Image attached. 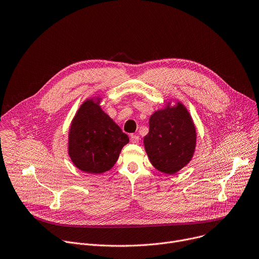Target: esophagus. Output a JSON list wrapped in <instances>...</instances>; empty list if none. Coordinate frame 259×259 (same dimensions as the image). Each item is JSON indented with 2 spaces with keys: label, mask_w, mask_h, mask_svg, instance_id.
<instances>
[{
  "label": "esophagus",
  "mask_w": 259,
  "mask_h": 259,
  "mask_svg": "<svg viewBox=\"0 0 259 259\" xmlns=\"http://www.w3.org/2000/svg\"><path fill=\"white\" fill-rule=\"evenodd\" d=\"M139 141H140V138L137 135H131V142L134 144H138Z\"/></svg>",
  "instance_id": "34e87169"
}]
</instances>
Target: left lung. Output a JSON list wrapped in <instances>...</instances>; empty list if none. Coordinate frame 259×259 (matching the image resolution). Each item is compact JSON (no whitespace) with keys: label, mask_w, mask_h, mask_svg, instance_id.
<instances>
[{"label":"left lung","mask_w":259,"mask_h":259,"mask_svg":"<svg viewBox=\"0 0 259 259\" xmlns=\"http://www.w3.org/2000/svg\"><path fill=\"white\" fill-rule=\"evenodd\" d=\"M196 127L188 109L177 102L155 111L149 118V132L144 147L152 166L174 174L187 166L196 148Z\"/></svg>","instance_id":"1"}]
</instances>
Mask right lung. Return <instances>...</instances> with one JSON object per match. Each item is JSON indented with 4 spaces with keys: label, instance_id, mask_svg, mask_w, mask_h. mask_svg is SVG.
<instances>
[{
    "label": "right lung",
    "instance_id": "add662e5",
    "mask_svg": "<svg viewBox=\"0 0 259 259\" xmlns=\"http://www.w3.org/2000/svg\"><path fill=\"white\" fill-rule=\"evenodd\" d=\"M102 97L88 98L75 113L68 133L73 165L90 174L110 170L130 139L101 107Z\"/></svg>",
    "mask_w": 259,
    "mask_h": 259
}]
</instances>
